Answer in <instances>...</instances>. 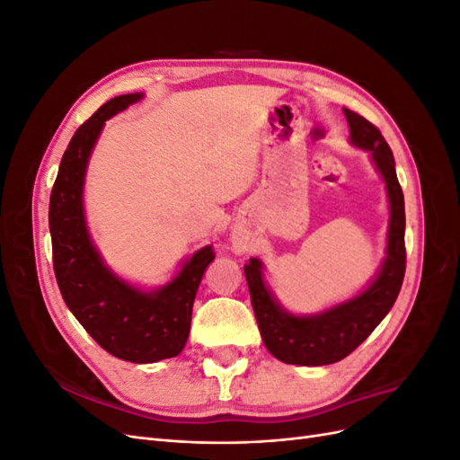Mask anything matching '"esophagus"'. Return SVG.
Listing matches in <instances>:
<instances>
[{"instance_id": "1", "label": "esophagus", "mask_w": 460, "mask_h": 460, "mask_svg": "<svg viewBox=\"0 0 460 460\" xmlns=\"http://www.w3.org/2000/svg\"><path fill=\"white\" fill-rule=\"evenodd\" d=\"M232 249L238 255L247 253L249 249H252V238H249V235L243 230H235L232 234Z\"/></svg>"}]
</instances>
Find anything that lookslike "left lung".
I'll return each mask as SVG.
<instances>
[{"label":"left lung","mask_w":460,"mask_h":460,"mask_svg":"<svg viewBox=\"0 0 460 460\" xmlns=\"http://www.w3.org/2000/svg\"><path fill=\"white\" fill-rule=\"evenodd\" d=\"M349 140L367 149L382 174L389 199L387 257L374 280L358 296L316 314L297 316L284 311L262 278V262L249 259L245 278L252 294L261 338L267 349L286 365L323 367L338 363L363 343L394 307L405 278V199L395 174V159L382 132L355 111L343 109Z\"/></svg>","instance_id":"left-lung-1"}]
</instances>
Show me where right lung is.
<instances>
[{"instance_id": "1", "label": "right lung", "mask_w": 460, "mask_h": 460, "mask_svg": "<svg viewBox=\"0 0 460 460\" xmlns=\"http://www.w3.org/2000/svg\"><path fill=\"white\" fill-rule=\"evenodd\" d=\"M142 97H113L75 132L51 190L49 232L53 270L66 307L107 353L147 365L184 349L193 299L215 253L211 245L201 247L169 284L144 291L111 270L92 243L82 199L88 159L105 120Z\"/></svg>"}]
</instances>
